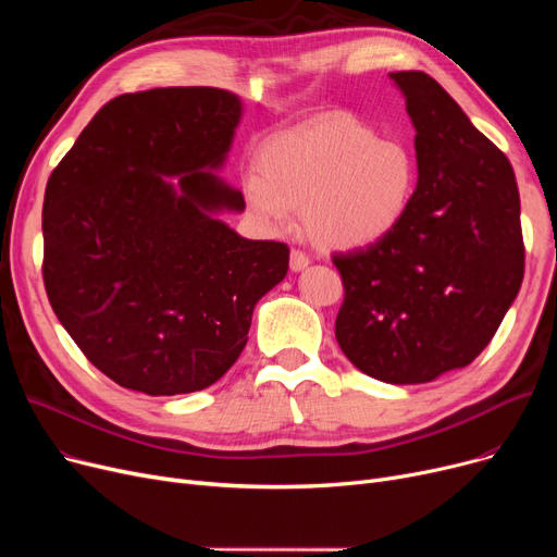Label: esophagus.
I'll use <instances>...</instances> for the list:
<instances>
[{
	"label": "esophagus",
	"instance_id": "1",
	"mask_svg": "<svg viewBox=\"0 0 557 557\" xmlns=\"http://www.w3.org/2000/svg\"><path fill=\"white\" fill-rule=\"evenodd\" d=\"M309 263H311V259H309L307 252H302V250H290V271L300 273V271L309 269Z\"/></svg>",
	"mask_w": 557,
	"mask_h": 557
}]
</instances>
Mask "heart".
I'll use <instances>...</instances> for the list:
<instances>
[{
	"label": "heart",
	"instance_id": "obj_1",
	"mask_svg": "<svg viewBox=\"0 0 557 557\" xmlns=\"http://www.w3.org/2000/svg\"><path fill=\"white\" fill-rule=\"evenodd\" d=\"M418 187V160L408 144L349 116H320L269 137L244 181L248 214L271 234L300 208L313 244L363 250L399 227Z\"/></svg>",
	"mask_w": 557,
	"mask_h": 557
}]
</instances>
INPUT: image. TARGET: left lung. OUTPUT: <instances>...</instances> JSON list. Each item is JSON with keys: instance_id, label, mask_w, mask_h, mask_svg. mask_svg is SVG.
<instances>
[{"instance_id": "left-lung-1", "label": "left lung", "mask_w": 557, "mask_h": 557, "mask_svg": "<svg viewBox=\"0 0 557 557\" xmlns=\"http://www.w3.org/2000/svg\"><path fill=\"white\" fill-rule=\"evenodd\" d=\"M416 128L418 187L376 246L334 255L345 284L336 341L395 386L470 366L523 280L519 189L508 158L424 72H391Z\"/></svg>"}]
</instances>
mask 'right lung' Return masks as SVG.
<instances>
[{
    "label": "right lung",
    "instance_id": "1",
    "mask_svg": "<svg viewBox=\"0 0 557 557\" xmlns=\"http://www.w3.org/2000/svg\"><path fill=\"white\" fill-rule=\"evenodd\" d=\"M242 99L158 87L106 103L45 191V288L61 325L112 382L144 395L212 386L239 359L288 248L252 242L225 183Z\"/></svg>",
    "mask_w": 557,
    "mask_h": 557
}]
</instances>
